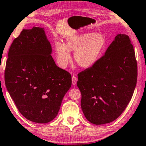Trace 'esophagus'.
Returning a JSON list of instances; mask_svg holds the SVG:
<instances>
[{"instance_id":"obj_1","label":"esophagus","mask_w":146,"mask_h":146,"mask_svg":"<svg viewBox=\"0 0 146 146\" xmlns=\"http://www.w3.org/2000/svg\"><path fill=\"white\" fill-rule=\"evenodd\" d=\"M77 80H78L77 78L75 76H72V84H73V85L76 84V83H77Z\"/></svg>"}]
</instances>
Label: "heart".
<instances>
[{"label": "heart", "instance_id": "obj_1", "mask_svg": "<svg viewBox=\"0 0 146 146\" xmlns=\"http://www.w3.org/2000/svg\"><path fill=\"white\" fill-rule=\"evenodd\" d=\"M103 34L83 33L69 37L65 43L56 41L54 51L56 62L61 68H66L71 60V51L74 52L76 63L82 68H89L96 63L106 46Z\"/></svg>", "mask_w": 146, "mask_h": 146}]
</instances>
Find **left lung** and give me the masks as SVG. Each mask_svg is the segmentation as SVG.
<instances>
[{
  "mask_svg": "<svg viewBox=\"0 0 146 146\" xmlns=\"http://www.w3.org/2000/svg\"><path fill=\"white\" fill-rule=\"evenodd\" d=\"M138 69L129 37L117 34L94 66L78 74L80 105L90 123L101 125L117 119L135 91Z\"/></svg>",
  "mask_w": 146,
  "mask_h": 146,
  "instance_id": "8db88e82",
  "label": "left lung"
}]
</instances>
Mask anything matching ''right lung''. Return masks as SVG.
<instances>
[{
    "instance_id": "1",
    "label": "right lung",
    "mask_w": 146,
    "mask_h": 146,
    "mask_svg": "<svg viewBox=\"0 0 146 146\" xmlns=\"http://www.w3.org/2000/svg\"><path fill=\"white\" fill-rule=\"evenodd\" d=\"M42 28L23 29L8 51L4 80L16 107L30 121L46 123L56 116L71 75L58 67Z\"/></svg>"
}]
</instances>
